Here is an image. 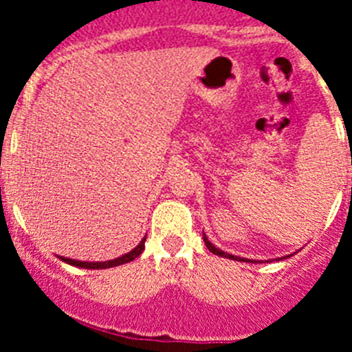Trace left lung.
<instances>
[{"instance_id": "1", "label": "left lung", "mask_w": 352, "mask_h": 352, "mask_svg": "<svg viewBox=\"0 0 352 352\" xmlns=\"http://www.w3.org/2000/svg\"><path fill=\"white\" fill-rule=\"evenodd\" d=\"M204 243H206L208 250H210V252H213L214 256H220V257H227V259H234V261H243V263H250V261H247V259H241V257H236V256H231V254H227V252H222V250H219V248H217V247H213V245H211V243H210V241H208V238H206V236H204Z\"/></svg>"}]
</instances>
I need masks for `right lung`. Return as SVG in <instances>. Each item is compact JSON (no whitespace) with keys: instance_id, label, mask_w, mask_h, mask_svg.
<instances>
[{"instance_id":"right-lung-1","label":"right lung","mask_w":352,"mask_h":352,"mask_svg":"<svg viewBox=\"0 0 352 352\" xmlns=\"http://www.w3.org/2000/svg\"><path fill=\"white\" fill-rule=\"evenodd\" d=\"M144 241H146V238L142 239L141 243H139L138 247L133 248L132 252H129V254H125V256L118 257V259L105 261V263H84V261L65 259V257H61V261H65V263H67V264H72V266H79V268H88V270H104V268H113V266H120V264L130 263V261H133V259H135V257L141 256L142 250H144Z\"/></svg>"}]
</instances>
